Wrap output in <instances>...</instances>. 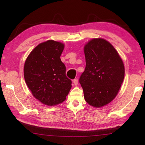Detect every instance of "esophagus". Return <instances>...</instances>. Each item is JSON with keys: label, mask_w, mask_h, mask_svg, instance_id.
<instances>
[{"label": "esophagus", "mask_w": 145, "mask_h": 145, "mask_svg": "<svg viewBox=\"0 0 145 145\" xmlns=\"http://www.w3.org/2000/svg\"><path fill=\"white\" fill-rule=\"evenodd\" d=\"M73 84H74V85L77 86L78 84V79H77V78H75V79H73Z\"/></svg>", "instance_id": "esophagus-1"}]
</instances>
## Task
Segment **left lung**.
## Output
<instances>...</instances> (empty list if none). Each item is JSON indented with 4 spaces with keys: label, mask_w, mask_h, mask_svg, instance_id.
Instances as JSON below:
<instances>
[{
    "label": "left lung",
    "mask_w": 145,
    "mask_h": 145,
    "mask_svg": "<svg viewBox=\"0 0 145 145\" xmlns=\"http://www.w3.org/2000/svg\"><path fill=\"white\" fill-rule=\"evenodd\" d=\"M86 68L79 78L84 99L95 107L109 104L123 81L125 68L116 49L109 41L94 38L84 46Z\"/></svg>",
    "instance_id": "left-lung-1"
}]
</instances>
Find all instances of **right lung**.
Instances as JSON below:
<instances>
[{
	"instance_id": "add662e5",
	"label": "right lung",
	"mask_w": 145,
	"mask_h": 145,
	"mask_svg": "<svg viewBox=\"0 0 145 145\" xmlns=\"http://www.w3.org/2000/svg\"><path fill=\"white\" fill-rule=\"evenodd\" d=\"M64 44L48 40L39 44L28 56L24 78L33 96L42 104L54 106L63 102L72 88L60 56Z\"/></svg>"
}]
</instances>
